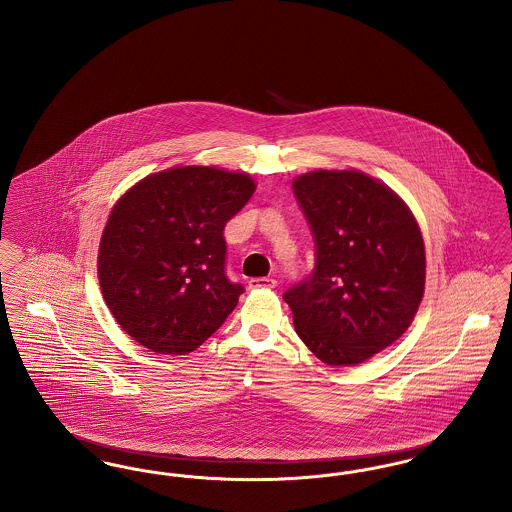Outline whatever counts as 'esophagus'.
I'll list each match as a JSON object with an SVG mask.
<instances>
[{
  "instance_id": "1",
  "label": "esophagus",
  "mask_w": 512,
  "mask_h": 512,
  "mask_svg": "<svg viewBox=\"0 0 512 512\" xmlns=\"http://www.w3.org/2000/svg\"><path fill=\"white\" fill-rule=\"evenodd\" d=\"M249 288H251V290H259V288H276V280H274V278H268V276L251 278V280H249Z\"/></svg>"
}]
</instances>
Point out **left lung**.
Instances as JSON below:
<instances>
[{"mask_svg": "<svg viewBox=\"0 0 512 512\" xmlns=\"http://www.w3.org/2000/svg\"><path fill=\"white\" fill-rule=\"evenodd\" d=\"M311 226L313 272L284 293L297 336L330 366L365 363L399 340L424 295L426 253L411 209L359 171L293 180Z\"/></svg>", "mask_w": 512, "mask_h": 512, "instance_id": "obj_1", "label": "left lung"}]
</instances>
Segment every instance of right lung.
I'll use <instances>...</instances> for the list:
<instances>
[{
    "label": "right lung",
    "mask_w": 512,
    "mask_h": 512,
    "mask_svg": "<svg viewBox=\"0 0 512 512\" xmlns=\"http://www.w3.org/2000/svg\"><path fill=\"white\" fill-rule=\"evenodd\" d=\"M253 192L245 172L174 167L115 203L99 242V286L130 338L186 355L219 330L244 293L224 272L222 230Z\"/></svg>",
    "instance_id": "add662e5"
}]
</instances>
